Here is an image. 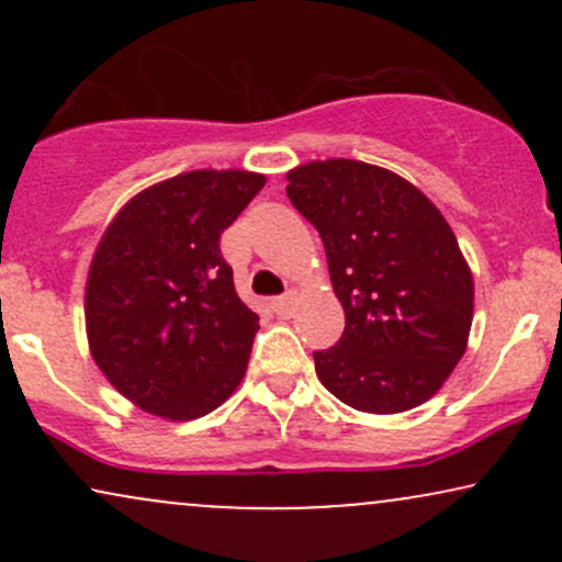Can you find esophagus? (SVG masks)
<instances>
[{
	"mask_svg": "<svg viewBox=\"0 0 562 562\" xmlns=\"http://www.w3.org/2000/svg\"><path fill=\"white\" fill-rule=\"evenodd\" d=\"M293 303H295V295L293 293L274 299L272 301V308H274L277 317H290V314H293Z\"/></svg>",
	"mask_w": 562,
	"mask_h": 562,
	"instance_id": "1",
	"label": "esophagus"
}]
</instances>
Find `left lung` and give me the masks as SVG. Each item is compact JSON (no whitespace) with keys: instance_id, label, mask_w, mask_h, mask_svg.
Listing matches in <instances>:
<instances>
[{"instance_id":"left-lung-1","label":"left lung","mask_w":562,"mask_h":562,"mask_svg":"<svg viewBox=\"0 0 562 562\" xmlns=\"http://www.w3.org/2000/svg\"><path fill=\"white\" fill-rule=\"evenodd\" d=\"M290 203L325 243L346 330L314 367L333 396L372 415L428 402L468 348L473 274L447 218L404 177L362 160L288 171Z\"/></svg>"}]
</instances>
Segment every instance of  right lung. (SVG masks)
Instances as JSON below:
<instances>
[{
  "label": "right lung",
  "instance_id": "1",
  "mask_svg": "<svg viewBox=\"0 0 562 562\" xmlns=\"http://www.w3.org/2000/svg\"><path fill=\"white\" fill-rule=\"evenodd\" d=\"M263 184L240 169L179 173L128 200L100 237L83 295L89 351L139 409L195 420L240 385L259 314L218 240Z\"/></svg>",
  "mask_w": 562,
  "mask_h": 562
}]
</instances>
